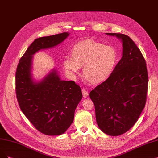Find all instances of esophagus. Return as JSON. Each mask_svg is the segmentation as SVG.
Instances as JSON below:
<instances>
[{"label":"esophagus","instance_id":"obj_1","mask_svg":"<svg viewBox=\"0 0 158 158\" xmlns=\"http://www.w3.org/2000/svg\"><path fill=\"white\" fill-rule=\"evenodd\" d=\"M82 94H83L84 98H87L88 96H89V93H88L87 91H85V89H82Z\"/></svg>","mask_w":158,"mask_h":158}]
</instances>
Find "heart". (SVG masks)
I'll use <instances>...</instances> for the list:
<instances>
[{"label": "heart", "instance_id": "b5f03b06", "mask_svg": "<svg viewBox=\"0 0 158 158\" xmlns=\"http://www.w3.org/2000/svg\"><path fill=\"white\" fill-rule=\"evenodd\" d=\"M70 53L71 58L67 57L63 62L67 72L74 77L83 67V77L92 85L102 84L108 80L117 61L114 48L92 40L75 43Z\"/></svg>", "mask_w": 158, "mask_h": 158}]
</instances>
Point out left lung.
<instances>
[{"label": "left lung", "mask_w": 158, "mask_h": 158, "mask_svg": "<svg viewBox=\"0 0 158 158\" xmlns=\"http://www.w3.org/2000/svg\"><path fill=\"white\" fill-rule=\"evenodd\" d=\"M106 34L121 40L122 58L110 77L89 97L99 128L107 135L118 136L133 127L144 109L148 77L146 61L133 40L123 34Z\"/></svg>", "instance_id": "1"}]
</instances>
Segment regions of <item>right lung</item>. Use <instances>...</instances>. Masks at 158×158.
I'll return each instance as SVG.
<instances>
[{
  "instance_id": "1",
  "label": "right lung",
  "mask_w": 158,
  "mask_h": 158,
  "mask_svg": "<svg viewBox=\"0 0 158 158\" xmlns=\"http://www.w3.org/2000/svg\"><path fill=\"white\" fill-rule=\"evenodd\" d=\"M69 35L64 32L35 40L20 59L16 71L15 90L20 108L34 127L47 135H60L67 131L82 93L74 81L61 80L54 69L40 81L34 80L33 56L40 50L58 45Z\"/></svg>"
}]
</instances>
